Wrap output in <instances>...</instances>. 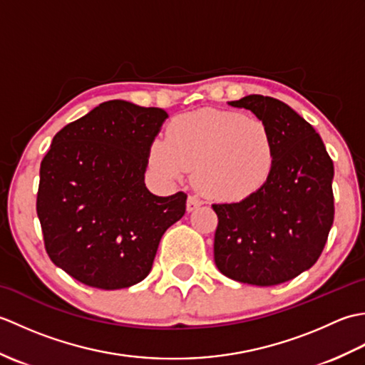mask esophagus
Returning a JSON list of instances; mask_svg holds the SVG:
<instances>
[{
  "mask_svg": "<svg viewBox=\"0 0 365 365\" xmlns=\"http://www.w3.org/2000/svg\"><path fill=\"white\" fill-rule=\"evenodd\" d=\"M202 204H204V200L200 199V197H197V196H188V200H187V210H188V212L196 210V208L200 207Z\"/></svg>",
  "mask_w": 365,
  "mask_h": 365,
  "instance_id": "1",
  "label": "esophagus"
}]
</instances>
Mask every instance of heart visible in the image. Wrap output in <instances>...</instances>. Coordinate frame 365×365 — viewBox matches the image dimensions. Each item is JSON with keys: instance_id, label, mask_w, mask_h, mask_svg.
I'll return each mask as SVG.
<instances>
[{"instance_id": "b5f03b06", "label": "heart", "mask_w": 365, "mask_h": 365, "mask_svg": "<svg viewBox=\"0 0 365 365\" xmlns=\"http://www.w3.org/2000/svg\"><path fill=\"white\" fill-rule=\"evenodd\" d=\"M149 163L169 182L195 169V183L205 196L238 202L268 182L276 143L259 118L205 108L175 115L168 123L165 141L150 144Z\"/></svg>"}]
</instances>
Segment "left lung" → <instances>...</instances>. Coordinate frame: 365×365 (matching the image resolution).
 Returning <instances> with one entry per match:
<instances>
[{"label": "left lung", "instance_id": "left-lung-1", "mask_svg": "<svg viewBox=\"0 0 365 365\" xmlns=\"http://www.w3.org/2000/svg\"><path fill=\"white\" fill-rule=\"evenodd\" d=\"M232 106L251 110L276 143V163L255 195L213 204L218 216L215 263L234 281L269 287L290 281L319 260L334 221V165L320 135L289 105L246 96Z\"/></svg>", "mask_w": 365, "mask_h": 365}]
</instances>
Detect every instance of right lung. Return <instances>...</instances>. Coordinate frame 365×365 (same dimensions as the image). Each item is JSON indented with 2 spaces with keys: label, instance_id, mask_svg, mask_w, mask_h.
I'll return each instance as SVG.
<instances>
[{
  "label": "right lung",
  "instance_id": "1",
  "mask_svg": "<svg viewBox=\"0 0 365 365\" xmlns=\"http://www.w3.org/2000/svg\"><path fill=\"white\" fill-rule=\"evenodd\" d=\"M168 118L161 108L100 103L53 138L41 163L36 210L45 251L76 281L102 290L141 282L187 195L155 196L144 173Z\"/></svg>",
  "mask_w": 365,
  "mask_h": 365
}]
</instances>
